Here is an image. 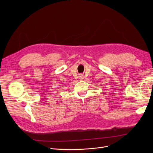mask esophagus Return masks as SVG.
Segmentation results:
<instances>
[{"mask_svg":"<svg viewBox=\"0 0 153 153\" xmlns=\"http://www.w3.org/2000/svg\"><path fill=\"white\" fill-rule=\"evenodd\" d=\"M79 78H80V79H81V80H82V79H83V78H84V77H83V76H82V75H80Z\"/></svg>","mask_w":153,"mask_h":153,"instance_id":"esophagus-1","label":"esophagus"}]
</instances>
